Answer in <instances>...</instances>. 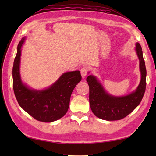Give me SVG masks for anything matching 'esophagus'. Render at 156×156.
<instances>
[{"label": "esophagus", "instance_id": "34e87169", "mask_svg": "<svg viewBox=\"0 0 156 156\" xmlns=\"http://www.w3.org/2000/svg\"><path fill=\"white\" fill-rule=\"evenodd\" d=\"M88 72V68L87 67H83L80 69V72H81V75L82 78H85L86 76L87 75Z\"/></svg>", "mask_w": 156, "mask_h": 156}]
</instances>
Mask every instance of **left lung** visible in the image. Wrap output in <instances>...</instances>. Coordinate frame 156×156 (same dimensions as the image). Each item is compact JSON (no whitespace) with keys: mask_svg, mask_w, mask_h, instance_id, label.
<instances>
[{"mask_svg":"<svg viewBox=\"0 0 156 156\" xmlns=\"http://www.w3.org/2000/svg\"><path fill=\"white\" fill-rule=\"evenodd\" d=\"M135 51L140 59L141 74L140 83L136 90L124 97H114L105 91L95 76L87 78L89 86V102L92 112L106 121L120 120L130 114L140 105L146 87V68L140 44H136Z\"/></svg>","mask_w":156,"mask_h":156,"instance_id":"obj_1","label":"left lung"}]
</instances>
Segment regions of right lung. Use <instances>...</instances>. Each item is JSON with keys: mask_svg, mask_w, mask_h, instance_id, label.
<instances>
[{"mask_svg": "<svg viewBox=\"0 0 156 156\" xmlns=\"http://www.w3.org/2000/svg\"><path fill=\"white\" fill-rule=\"evenodd\" d=\"M23 37L17 46V53L12 67V87L15 97L23 110L35 119L42 122H53L67 112L72 92L82 80L80 71L63 74L54 84L42 90L29 88L21 81L19 66Z\"/></svg>", "mask_w": 156, "mask_h": 156, "instance_id": "1", "label": "right lung"}]
</instances>
